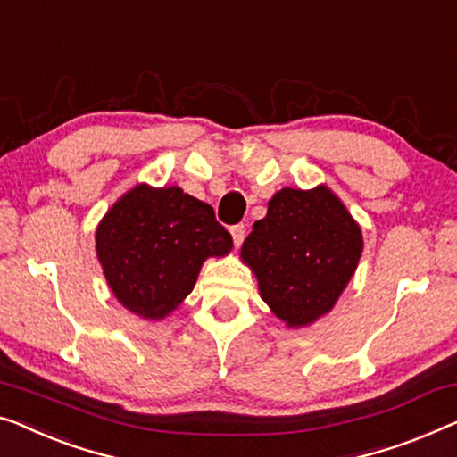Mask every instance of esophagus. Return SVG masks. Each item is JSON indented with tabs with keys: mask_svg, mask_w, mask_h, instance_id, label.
<instances>
[{
	"mask_svg": "<svg viewBox=\"0 0 457 457\" xmlns=\"http://www.w3.org/2000/svg\"><path fill=\"white\" fill-rule=\"evenodd\" d=\"M230 235H233L235 247H239V245H241L243 239H245V227H243V224H235V227L230 228Z\"/></svg>",
	"mask_w": 457,
	"mask_h": 457,
	"instance_id": "34e87169",
	"label": "esophagus"
}]
</instances>
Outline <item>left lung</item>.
I'll return each mask as SVG.
<instances>
[{
    "label": "left lung",
    "instance_id": "left-lung-1",
    "mask_svg": "<svg viewBox=\"0 0 457 457\" xmlns=\"http://www.w3.org/2000/svg\"><path fill=\"white\" fill-rule=\"evenodd\" d=\"M361 253V227L326 185L278 191L241 247L262 299L288 328H305L332 311Z\"/></svg>",
    "mask_w": 457,
    "mask_h": 457
}]
</instances>
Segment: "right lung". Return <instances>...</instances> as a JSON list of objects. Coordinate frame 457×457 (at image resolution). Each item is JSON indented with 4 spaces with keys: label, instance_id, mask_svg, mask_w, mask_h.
Returning a JSON list of instances; mask_svg holds the SVG:
<instances>
[{
    "label": "right lung",
    "instance_id": "obj_1",
    "mask_svg": "<svg viewBox=\"0 0 457 457\" xmlns=\"http://www.w3.org/2000/svg\"><path fill=\"white\" fill-rule=\"evenodd\" d=\"M230 249L233 237L212 206L181 187L136 185L96 228V257L117 301L152 321L181 305L208 257Z\"/></svg>",
    "mask_w": 457,
    "mask_h": 457
}]
</instances>
